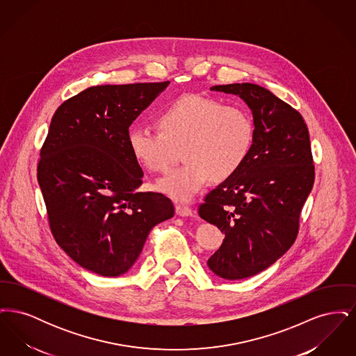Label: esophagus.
<instances>
[{
	"mask_svg": "<svg viewBox=\"0 0 356 356\" xmlns=\"http://www.w3.org/2000/svg\"><path fill=\"white\" fill-rule=\"evenodd\" d=\"M193 211L192 208L186 207V205H181V204H177L176 205V215L177 216H181V218H186V216H192Z\"/></svg>",
	"mask_w": 356,
	"mask_h": 356,
	"instance_id": "1",
	"label": "esophagus"
}]
</instances>
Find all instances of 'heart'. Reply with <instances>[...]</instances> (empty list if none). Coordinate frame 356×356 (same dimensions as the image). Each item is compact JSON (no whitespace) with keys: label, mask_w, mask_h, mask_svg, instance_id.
Returning a JSON list of instances; mask_svg holds the SVG:
<instances>
[{"label":"heart","mask_w":356,"mask_h":356,"mask_svg":"<svg viewBox=\"0 0 356 356\" xmlns=\"http://www.w3.org/2000/svg\"><path fill=\"white\" fill-rule=\"evenodd\" d=\"M161 133L148 125H136L128 145L145 170L170 167L176 148L183 147L181 167L157 181V189L175 202H191L213 180H225L245 161L254 141V122L238 105H222L200 96H184L165 106L157 116Z\"/></svg>","instance_id":"heart-1"}]
</instances>
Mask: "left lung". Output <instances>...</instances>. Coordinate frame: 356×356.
<instances>
[{"mask_svg": "<svg viewBox=\"0 0 356 356\" xmlns=\"http://www.w3.org/2000/svg\"><path fill=\"white\" fill-rule=\"evenodd\" d=\"M211 90L238 96L254 118L245 161L199 208L200 218L224 234L208 268L238 280L264 271L293 244L315 170L305 120L287 102L251 83L215 85Z\"/></svg>", "mask_w": 356, "mask_h": 356, "instance_id": "1", "label": "left lung"}]
</instances>
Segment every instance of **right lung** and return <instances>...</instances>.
Wrapping results in <instances>:
<instances>
[{
	"label": "right lung",
	"mask_w": 356,
	"mask_h": 356,
	"mask_svg": "<svg viewBox=\"0 0 356 356\" xmlns=\"http://www.w3.org/2000/svg\"><path fill=\"white\" fill-rule=\"evenodd\" d=\"M168 85L90 86L51 119L37 180L57 244L88 271L127 273L153 227L175 213L164 195L137 191L144 172L128 145L129 127Z\"/></svg>",
	"instance_id": "obj_1"
}]
</instances>
